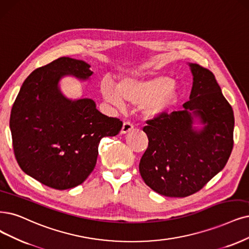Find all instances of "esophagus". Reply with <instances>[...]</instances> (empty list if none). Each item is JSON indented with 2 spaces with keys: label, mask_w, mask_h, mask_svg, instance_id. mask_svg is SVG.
<instances>
[{
  "label": "esophagus",
  "mask_w": 249,
  "mask_h": 249,
  "mask_svg": "<svg viewBox=\"0 0 249 249\" xmlns=\"http://www.w3.org/2000/svg\"><path fill=\"white\" fill-rule=\"evenodd\" d=\"M133 129V125L130 122H124L122 129H121V133L122 134H126L128 132H130Z\"/></svg>",
  "instance_id": "1"
}]
</instances>
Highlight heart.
<instances>
[{"mask_svg": "<svg viewBox=\"0 0 249 249\" xmlns=\"http://www.w3.org/2000/svg\"><path fill=\"white\" fill-rule=\"evenodd\" d=\"M100 92L107 103L117 107L124 101L140 106L146 118H156L166 113L177 103L178 88L170 78L164 76L126 77L116 85L109 79L103 80Z\"/></svg>", "mask_w": 249, "mask_h": 249, "instance_id": "1", "label": "heart"}]
</instances>
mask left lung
I'll use <instances>...</instances> for the list:
<instances>
[{"mask_svg":"<svg viewBox=\"0 0 249 249\" xmlns=\"http://www.w3.org/2000/svg\"><path fill=\"white\" fill-rule=\"evenodd\" d=\"M193 87L182 109L164 113L143 127L149 145L140 162L141 176L166 197L200 191L227 164L233 150L234 113L209 70L190 63ZM205 127L194 129V117Z\"/></svg>","mask_w":249,"mask_h":249,"instance_id":"obj_1","label":"left lung"}]
</instances>
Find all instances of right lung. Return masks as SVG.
I'll return each mask as SVG.
<instances>
[{
	"label": "right lung",
	"instance_id": "add662e5",
	"mask_svg": "<svg viewBox=\"0 0 249 249\" xmlns=\"http://www.w3.org/2000/svg\"><path fill=\"white\" fill-rule=\"evenodd\" d=\"M83 60L60 57L25 79L11 110L10 129L16 161L27 176L55 190L77 187L93 171L98 144L122 128L118 118L96 109L89 98L71 100L59 90L68 75L88 79Z\"/></svg>",
	"mask_w": 249,
	"mask_h": 249
}]
</instances>
